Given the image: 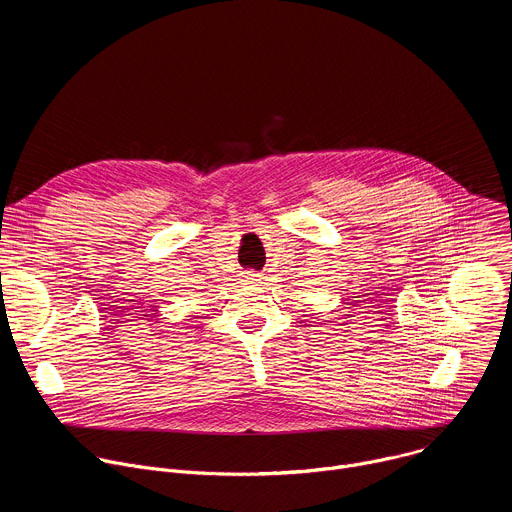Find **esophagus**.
<instances>
[{"label": "esophagus", "mask_w": 512, "mask_h": 512, "mask_svg": "<svg viewBox=\"0 0 512 512\" xmlns=\"http://www.w3.org/2000/svg\"><path fill=\"white\" fill-rule=\"evenodd\" d=\"M243 277L247 283H263V275L259 271H245Z\"/></svg>", "instance_id": "obj_1"}]
</instances>
